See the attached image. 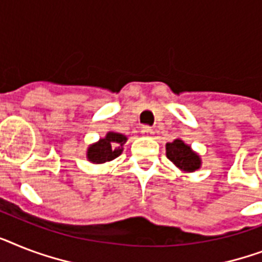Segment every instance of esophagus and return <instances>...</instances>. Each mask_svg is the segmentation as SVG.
<instances>
[{
	"label": "esophagus",
	"instance_id": "obj_1",
	"mask_svg": "<svg viewBox=\"0 0 262 262\" xmlns=\"http://www.w3.org/2000/svg\"><path fill=\"white\" fill-rule=\"evenodd\" d=\"M141 133L144 136H152L153 135V129L150 126H142Z\"/></svg>",
	"mask_w": 262,
	"mask_h": 262
}]
</instances>
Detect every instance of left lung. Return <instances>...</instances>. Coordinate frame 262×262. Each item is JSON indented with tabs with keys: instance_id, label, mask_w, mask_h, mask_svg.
<instances>
[{
	"instance_id": "1",
	"label": "left lung",
	"mask_w": 262,
	"mask_h": 262,
	"mask_svg": "<svg viewBox=\"0 0 262 262\" xmlns=\"http://www.w3.org/2000/svg\"><path fill=\"white\" fill-rule=\"evenodd\" d=\"M165 150L168 159L182 171L193 172L201 168L202 160L199 155L193 152L191 146L184 144V141H182L180 138H176L172 142H167Z\"/></svg>"
}]
</instances>
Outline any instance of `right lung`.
<instances>
[{
    "label": "right lung",
    "mask_w": 262,
    "mask_h": 262,
    "mask_svg": "<svg viewBox=\"0 0 262 262\" xmlns=\"http://www.w3.org/2000/svg\"><path fill=\"white\" fill-rule=\"evenodd\" d=\"M126 136L109 132L103 138L95 144H91L87 149V160L94 164H103L114 160L124 150V144L126 142Z\"/></svg>",
    "instance_id": "right-lung-1"
}]
</instances>
